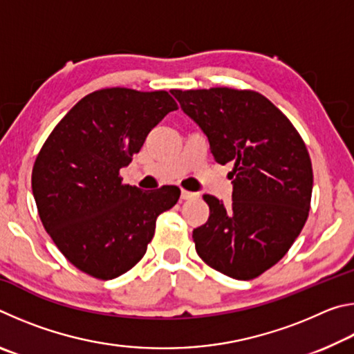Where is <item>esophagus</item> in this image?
<instances>
[{"label":"esophagus","mask_w":354,"mask_h":354,"mask_svg":"<svg viewBox=\"0 0 354 354\" xmlns=\"http://www.w3.org/2000/svg\"><path fill=\"white\" fill-rule=\"evenodd\" d=\"M196 198L195 192H189V190H181V200H194Z\"/></svg>","instance_id":"obj_1"}]
</instances>
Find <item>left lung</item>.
I'll return each mask as SVG.
<instances>
[{
  "instance_id": "obj_1",
  "label": "left lung",
  "mask_w": 354,
  "mask_h": 354,
  "mask_svg": "<svg viewBox=\"0 0 354 354\" xmlns=\"http://www.w3.org/2000/svg\"><path fill=\"white\" fill-rule=\"evenodd\" d=\"M206 134L215 162L234 164L232 203L203 198L211 214L194 230L196 253L214 270L253 279L283 257L306 223L313 164L293 124L272 101L227 87L170 91Z\"/></svg>"
}]
</instances>
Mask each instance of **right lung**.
Instances as JSON below:
<instances>
[{"label":"right lung","instance_id":"1","mask_svg":"<svg viewBox=\"0 0 354 354\" xmlns=\"http://www.w3.org/2000/svg\"><path fill=\"white\" fill-rule=\"evenodd\" d=\"M178 104L164 91L112 87L71 107L41 147L32 194L41 223L81 272L113 279L131 270L154 236L156 218L176 205V185L142 192L120 169Z\"/></svg>","mask_w":354,"mask_h":354}]
</instances>
